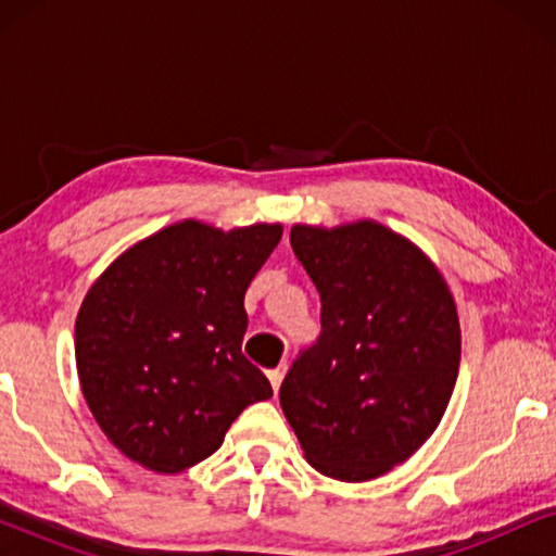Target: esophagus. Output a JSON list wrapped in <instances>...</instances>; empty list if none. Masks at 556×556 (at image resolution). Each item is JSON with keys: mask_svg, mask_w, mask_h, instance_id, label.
I'll return each instance as SVG.
<instances>
[{"mask_svg": "<svg viewBox=\"0 0 556 556\" xmlns=\"http://www.w3.org/2000/svg\"><path fill=\"white\" fill-rule=\"evenodd\" d=\"M283 377H286V364H280V367H276V369H270V371H268V379H270L273 392H278V390H280V382H283Z\"/></svg>", "mask_w": 556, "mask_h": 556, "instance_id": "obj_1", "label": "esophagus"}]
</instances>
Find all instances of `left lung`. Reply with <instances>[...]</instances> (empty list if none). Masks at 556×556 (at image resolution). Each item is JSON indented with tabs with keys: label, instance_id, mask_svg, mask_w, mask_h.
<instances>
[{
	"label": "left lung",
	"instance_id": "obj_1",
	"mask_svg": "<svg viewBox=\"0 0 556 556\" xmlns=\"http://www.w3.org/2000/svg\"><path fill=\"white\" fill-rule=\"evenodd\" d=\"M291 245L321 295V337L293 362L280 407L318 473L371 481L443 420L460 324L438 265L375 223L293 225Z\"/></svg>",
	"mask_w": 556,
	"mask_h": 556
}]
</instances>
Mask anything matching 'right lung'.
<instances>
[{
    "mask_svg": "<svg viewBox=\"0 0 556 556\" xmlns=\"http://www.w3.org/2000/svg\"><path fill=\"white\" fill-rule=\"evenodd\" d=\"M283 225L181 219L121 253L75 318V364L98 428L126 458L179 473L223 445L270 382L242 356V301Z\"/></svg>",
    "mask_w": 556,
    "mask_h": 556,
    "instance_id": "obj_1",
    "label": "right lung"
}]
</instances>
